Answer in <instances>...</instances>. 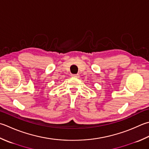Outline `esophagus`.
I'll return each mask as SVG.
<instances>
[{"instance_id": "34e87169", "label": "esophagus", "mask_w": 149, "mask_h": 149, "mask_svg": "<svg viewBox=\"0 0 149 149\" xmlns=\"http://www.w3.org/2000/svg\"><path fill=\"white\" fill-rule=\"evenodd\" d=\"M72 77H75V78H79V75L76 74V75H72Z\"/></svg>"}]
</instances>
